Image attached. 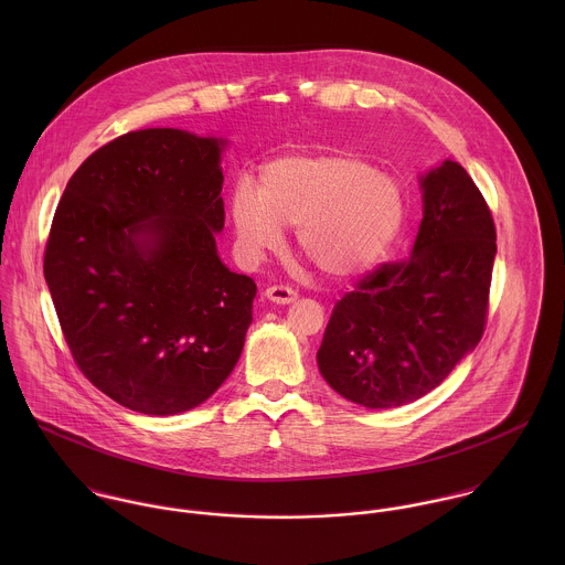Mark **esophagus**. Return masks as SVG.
<instances>
[{
    "mask_svg": "<svg viewBox=\"0 0 565 565\" xmlns=\"http://www.w3.org/2000/svg\"><path fill=\"white\" fill-rule=\"evenodd\" d=\"M265 296H267L269 302H276V305H289V302H294L298 298V294L291 287H285V285L267 287Z\"/></svg>",
    "mask_w": 565,
    "mask_h": 565,
    "instance_id": "obj_1",
    "label": "esophagus"
}]
</instances>
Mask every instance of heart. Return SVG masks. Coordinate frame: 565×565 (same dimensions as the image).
Listing matches in <instances>:
<instances>
[{"mask_svg":"<svg viewBox=\"0 0 565 565\" xmlns=\"http://www.w3.org/2000/svg\"><path fill=\"white\" fill-rule=\"evenodd\" d=\"M231 217L247 258L296 242L322 274L354 276L372 267L396 239L404 222L401 184L354 157H285L260 173V189L237 182Z\"/></svg>","mask_w":565,"mask_h":565,"instance_id":"b5f03b06","label":"heart"}]
</instances>
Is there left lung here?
Instances as JSON below:
<instances>
[{"instance_id":"1","label":"left lung","mask_w":565,"mask_h":565,"mask_svg":"<svg viewBox=\"0 0 565 565\" xmlns=\"http://www.w3.org/2000/svg\"><path fill=\"white\" fill-rule=\"evenodd\" d=\"M419 184L413 252L379 265L334 305L318 350L326 383L367 408L426 396L484 332L495 226L483 193L455 161Z\"/></svg>"}]
</instances>
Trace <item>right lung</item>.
Returning <instances> with one entry per match:
<instances>
[{
    "label": "right lung",
    "mask_w": 565,
    "mask_h": 565,
    "mask_svg": "<svg viewBox=\"0 0 565 565\" xmlns=\"http://www.w3.org/2000/svg\"><path fill=\"white\" fill-rule=\"evenodd\" d=\"M224 141L175 128L117 137L58 202L43 271L82 374L146 415L211 398L242 356L256 285L217 256Z\"/></svg>",
    "instance_id": "right-lung-1"
}]
</instances>
